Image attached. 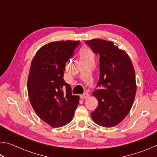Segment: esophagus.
<instances>
[{
    "mask_svg": "<svg viewBox=\"0 0 157 157\" xmlns=\"http://www.w3.org/2000/svg\"><path fill=\"white\" fill-rule=\"evenodd\" d=\"M80 98H82V99H83V100H85V99H87V98H89V94H82V95H80Z\"/></svg>",
    "mask_w": 157,
    "mask_h": 157,
    "instance_id": "obj_1",
    "label": "esophagus"
}]
</instances>
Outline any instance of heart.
<instances>
[{"label": "heart", "mask_w": 157, "mask_h": 157, "mask_svg": "<svg viewBox=\"0 0 157 157\" xmlns=\"http://www.w3.org/2000/svg\"><path fill=\"white\" fill-rule=\"evenodd\" d=\"M79 56L82 60L94 59V54L92 50L88 47H84L79 51Z\"/></svg>", "instance_id": "b5f03b06"}]
</instances>
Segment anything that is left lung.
Masks as SVG:
<instances>
[{
	"label": "left lung",
	"mask_w": 157,
	"mask_h": 157,
	"mask_svg": "<svg viewBox=\"0 0 157 157\" xmlns=\"http://www.w3.org/2000/svg\"><path fill=\"white\" fill-rule=\"evenodd\" d=\"M95 53L100 55V78L93 92L98 106L91 113L98 125L112 127L129 113L136 92V75L132 62L124 50L112 41L101 39L86 41Z\"/></svg>",
	"instance_id": "8db88e82"
}]
</instances>
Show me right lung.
I'll use <instances>...</instances> for the list:
<instances>
[{
	"label": "right lung",
	"instance_id": "add662e5",
	"mask_svg": "<svg viewBox=\"0 0 157 157\" xmlns=\"http://www.w3.org/2000/svg\"><path fill=\"white\" fill-rule=\"evenodd\" d=\"M79 41H52L41 47L32 60L28 92L34 111L52 127L70 123L79 97L71 94L63 79L66 63L70 62Z\"/></svg>",
	"mask_w": 157,
	"mask_h": 157
}]
</instances>
